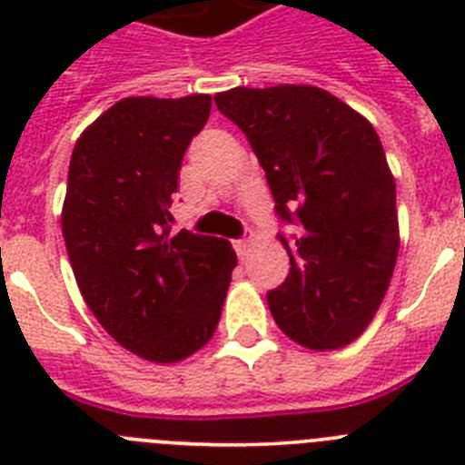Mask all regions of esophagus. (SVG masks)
<instances>
[{
    "label": "esophagus",
    "instance_id": "34e87169",
    "mask_svg": "<svg viewBox=\"0 0 465 465\" xmlns=\"http://www.w3.org/2000/svg\"><path fill=\"white\" fill-rule=\"evenodd\" d=\"M232 246H235L237 256L244 258L246 253H249V246H252V244H249V242H246V240H235V242H232Z\"/></svg>",
    "mask_w": 465,
    "mask_h": 465
}]
</instances>
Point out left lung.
<instances>
[{
  "instance_id": "1",
  "label": "left lung",
  "mask_w": 465,
  "mask_h": 465,
  "mask_svg": "<svg viewBox=\"0 0 465 465\" xmlns=\"http://www.w3.org/2000/svg\"><path fill=\"white\" fill-rule=\"evenodd\" d=\"M268 176L277 213L300 221L286 242L291 272L268 293L274 322L316 351L354 342L396 268L401 232L393 179L375 127L316 85L230 88L213 94Z\"/></svg>"
}]
</instances>
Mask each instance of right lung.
<instances>
[{
	"label": "right lung",
	"mask_w": 465,
	"mask_h": 465,
	"mask_svg": "<svg viewBox=\"0 0 465 465\" xmlns=\"http://www.w3.org/2000/svg\"><path fill=\"white\" fill-rule=\"evenodd\" d=\"M212 94L125 97L72 151L63 235L85 305L151 363H179L212 340L237 265L228 240L170 232L172 195Z\"/></svg>",
	"instance_id": "1"
}]
</instances>
